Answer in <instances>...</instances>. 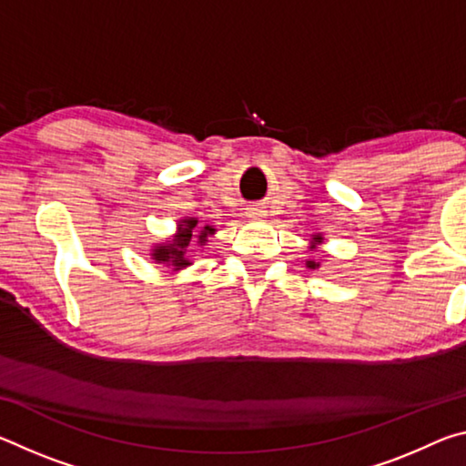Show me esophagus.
Masks as SVG:
<instances>
[{
    "instance_id": "34e87169",
    "label": "esophagus",
    "mask_w": 466,
    "mask_h": 466,
    "mask_svg": "<svg viewBox=\"0 0 466 466\" xmlns=\"http://www.w3.org/2000/svg\"><path fill=\"white\" fill-rule=\"evenodd\" d=\"M247 214H248V218L261 219V218H265L267 211L261 208V205H252V208H248V209H247Z\"/></svg>"
}]
</instances>
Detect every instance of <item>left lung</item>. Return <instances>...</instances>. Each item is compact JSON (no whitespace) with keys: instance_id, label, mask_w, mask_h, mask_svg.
Returning a JSON list of instances; mask_svg holds the SVG:
<instances>
[{"instance_id":"1","label":"left lung","mask_w":466,"mask_h":466,"mask_svg":"<svg viewBox=\"0 0 466 466\" xmlns=\"http://www.w3.org/2000/svg\"><path fill=\"white\" fill-rule=\"evenodd\" d=\"M320 242H322V236H320V234H314L312 247H310V248H317V244H320ZM306 267H309V269H319L320 263L314 261V258H309V261H306Z\"/></svg>"}]
</instances>
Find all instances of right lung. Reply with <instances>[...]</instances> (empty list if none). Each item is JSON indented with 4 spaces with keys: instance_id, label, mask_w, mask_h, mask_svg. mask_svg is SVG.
I'll list each match as a JSON object with an SVG mask.
<instances>
[{
    "instance_id": "right-lung-1",
    "label": "right lung",
    "mask_w": 466,
    "mask_h": 466,
    "mask_svg": "<svg viewBox=\"0 0 466 466\" xmlns=\"http://www.w3.org/2000/svg\"><path fill=\"white\" fill-rule=\"evenodd\" d=\"M197 228V218H185L178 222V232L172 240H167L162 244H156L152 248V258L156 263H164L175 267V271L183 269V267L191 265L188 258L185 257L188 242L193 238V232ZM216 232L214 226H203V230L199 232V244L203 247L208 242V236H211Z\"/></svg>"
}]
</instances>
